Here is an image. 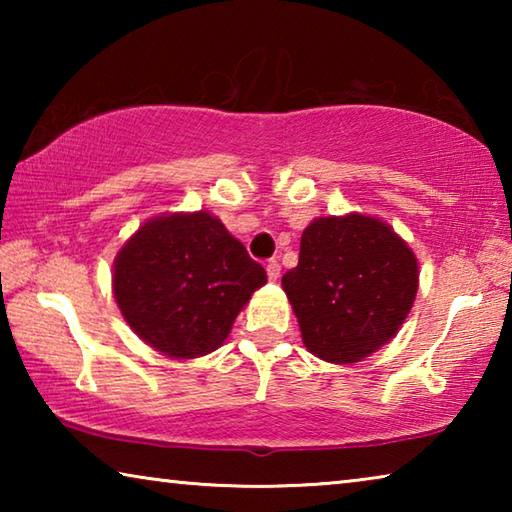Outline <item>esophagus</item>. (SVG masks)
I'll return each instance as SVG.
<instances>
[{
    "mask_svg": "<svg viewBox=\"0 0 512 512\" xmlns=\"http://www.w3.org/2000/svg\"><path fill=\"white\" fill-rule=\"evenodd\" d=\"M266 275H268V280H277V277H280V262H277V259H268L266 262Z\"/></svg>",
    "mask_w": 512,
    "mask_h": 512,
    "instance_id": "1",
    "label": "esophagus"
}]
</instances>
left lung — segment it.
I'll use <instances>...</instances> for the list:
<instances>
[{
    "mask_svg": "<svg viewBox=\"0 0 512 512\" xmlns=\"http://www.w3.org/2000/svg\"><path fill=\"white\" fill-rule=\"evenodd\" d=\"M282 289L307 350L329 363H357L397 334L418 293V259L375 216L311 221L298 266Z\"/></svg>",
    "mask_w": 512,
    "mask_h": 512,
    "instance_id": "8db88e82",
    "label": "left lung"
}]
</instances>
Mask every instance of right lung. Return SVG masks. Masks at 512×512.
<instances>
[{
	"instance_id": "1",
	"label": "right lung",
	"mask_w": 512,
	"mask_h": 512,
	"mask_svg": "<svg viewBox=\"0 0 512 512\" xmlns=\"http://www.w3.org/2000/svg\"><path fill=\"white\" fill-rule=\"evenodd\" d=\"M262 284V264L210 212L146 221L117 253L112 273L121 316L171 359L219 348Z\"/></svg>"
}]
</instances>
